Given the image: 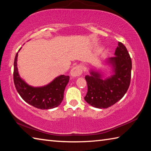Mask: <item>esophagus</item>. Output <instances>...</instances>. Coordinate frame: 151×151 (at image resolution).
<instances>
[{
	"label": "esophagus",
	"instance_id": "34e87169",
	"mask_svg": "<svg viewBox=\"0 0 151 151\" xmlns=\"http://www.w3.org/2000/svg\"><path fill=\"white\" fill-rule=\"evenodd\" d=\"M70 75L73 76V77H76V76H79L82 75L83 73V69L81 66H76L75 67L72 68L70 70Z\"/></svg>",
	"mask_w": 151,
	"mask_h": 151
}]
</instances>
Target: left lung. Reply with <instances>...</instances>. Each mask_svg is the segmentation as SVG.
Masks as SVG:
<instances>
[{
  "mask_svg": "<svg viewBox=\"0 0 151 151\" xmlns=\"http://www.w3.org/2000/svg\"><path fill=\"white\" fill-rule=\"evenodd\" d=\"M115 56L110 58L109 62L114 67V75L102 79L101 74L91 71L86 75L87 93L86 102L99 109H106L117 103L124 96L131 83L132 61L127 48L119 42Z\"/></svg>",
  "mask_w": 151,
  "mask_h": 151,
  "instance_id": "obj_1",
  "label": "left lung"
}]
</instances>
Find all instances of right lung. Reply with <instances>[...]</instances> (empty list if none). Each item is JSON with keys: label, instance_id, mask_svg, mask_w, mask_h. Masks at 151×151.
I'll return each instance as SVG.
<instances>
[{"label": "right lung", "instance_id": "right-lung-1", "mask_svg": "<svg viewBox=\"0 0 151 151\" xmlns=\"http://www.w3.org/2000/svg\"><path fill=\"white\" fill-rule=\"evenodd\" d=\"M17 57L18 52L14 61L13 78L15 87L22 99L40 109H50L59 105L63 100L64 91L69 81V76L60 75L47 86L32 87L20 78L17 69Z\"/></svg>", "mask_w": 151, "mask_h": 151}]
</instances>
